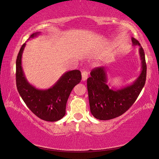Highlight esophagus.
I'll list each match as a JSON object with an SVG mask.
<instances>
[{"label":"esophagus","mask_w":159,"mask_h":159,"mask_svg":"<svg viewBox=\"0 0 159 159\" xmlns=\"http://www.w3.org/2000/svg\"><path fill=\"white\" fill-rule=\"evenodd\" d=\"M81 75H82V80H83V81H85V80H87L88 77V71H83Z\"/></svg>","instance_id":"34e87169"}]
</instances>
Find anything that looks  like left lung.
Masks as SVG:
<instances>
[{
    "label": "left lung",
    "instance_id": "1",
    "mask_svg": "<svg viewBox=\"0 0 159 159\" xmlns=\"http://www.w3.org/2000/svg\"><path fill=\"white\" fill-rule=\"evenodd\" d=\"M132 43L133 46H139L142 71L131 85L118 89L110 87L107 84L105 67H98L90 72V77L87 80L88 98L91 114L97 119L110 120L124 114L134 104L144 87L147 76L144 52L138 40L132 38Z\"/></svg>",
    "mask_w": 159,
    "mask_h": 159
}]
</instances>
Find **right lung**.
Listing matches in <instances>:
<instances>
[{"label":"right lung","mask_w":159,"mask_h":159,"mask_svg":"<svg viewBox=\"0 0 159 159\" xmlns=\"http://www.w3.org/2000/svg\"><path fill=\"white\" fill-rule=\"evenodd\" d=\"M40 34L34 33L29 39ZM25 45L26 43H24L20 48L16 60V85L18 92L26 106L38 117L46 121H57L65 115L67 100L74 86L80 82L81 74L79 70L67 71L51 88L37 89L27 81L21 66V57Z\"/></svg>","instance_id":"add662e5"}]
</instances>
